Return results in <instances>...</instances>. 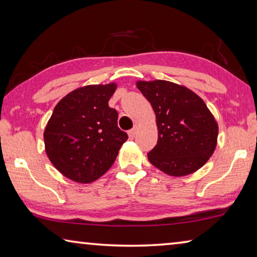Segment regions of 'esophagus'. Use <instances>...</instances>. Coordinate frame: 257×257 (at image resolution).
<instances>
[{
    "mask_svg": "<svg viewBox=\"0 0 257 257\" xmlns=\"http://www.w3.org/2000/svg\"><path fill=\"white\" fill-rule=\"evenodd\" d=\"M137 130H138V127H137V125H135V127H134L132 130H129V132H128L129 137H130V138H134V137H135V135L137 134Z\"/></svg>",
    "mask_w": 257,
    "mask_h": 257,
    "instance_id": "esophagus-1",
    "label": "esophagus"
}]
</instances>
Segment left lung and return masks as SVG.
Returning a JSON list of instances; mask_svg holds the SVG:
<instances>
[{
    "label": "left lung",
    "mask_w": 257,
    "mask_h": 257,
    "mask_svg": "<svg viewBox=\"0 0 257 257\" xmlns=\"http://www.w3.org/2000/svg\"><path fill=\"white\" fill-rule=\"evenodd\" d=\"M153 107L158 144L147 158L172 177L197 171L214 153L219 127L203 99L182 85L167 80L136 82Z\"/></svg>",
    "instance_id": "obj_1"
}]
</instances>
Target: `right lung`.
I'll use <instances>...</instances> for the list:
<instances>
[{"label": "right lung", "mask_w": 257, "mask_h": 257, "mask_svg": "<svg viewBox=\"0 0 257 257\" xmlns=\"http://www.w3.org/2000/svg\"><path fill=\"white\" fill-rule=\"evenodd\" d=\"M116 84L88 85L56 104L44 130L45 152L64 177L89 184L112 167L128 135L108 106Z\"/></svg>", "instance_id": "add662e5"}]
</instances>
